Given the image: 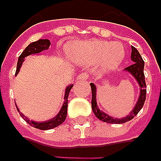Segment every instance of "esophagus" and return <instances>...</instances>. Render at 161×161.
<instances>
[{
  "mask_svg": "<svg viewBox=\"0 0 161 161\" xmlns=\"http://www.w3.org/2000/svg\"><path fill=\"white\" fill-rule=\"evenodd\" d=\"M87 79V75L86 73H82V74H80L78 77H77V80H84Z\"/></svg>",
  "mask_w": 161,
  "mask_h": 161,
  "instance_id": "esophagus-1",
  "label": "esophagus"
}]
</instances>
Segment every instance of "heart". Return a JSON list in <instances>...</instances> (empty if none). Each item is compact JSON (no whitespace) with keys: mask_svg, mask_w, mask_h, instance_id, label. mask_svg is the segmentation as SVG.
<instances>
[{"mask_svg":"<svg viewBox=\"0 0 161 161\" xmlns=\"http://www.w3.org/2000/svg\"><path fill=\"white\" fill-rule=\"evenodd\" d=\"M72 57L82 64H95L101 62L103 70L113 69L124 58V49L118 43L106 41H91L76 45L72 49Z\"/></svg>","mask_w":161,"mask_h":161,"instance_id":"obj_1","label":"heart"}]
</instances>
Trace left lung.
Masks as SVG:
<instances>
[{
    "instance_id": "obj_1",
    "label": "left lung",
    "mask_w": 161,
    "mask_h": 161,
    "mask_svg": "<svg viewBox=\"0 0 161 161\" xmlns=\"http://www.w3.org/2000/svg\"><path fill=\"white\" fill-rule=\"evenodd\" d=\"M131 61L133 64L130 66H128L124 69L125 71L130 73L131 75L133 76L136 80L140 87V94L139 97L137 102L136 103V105L131 110V112L127 116L124 118H114V117L109 116L104 112H103L97 106L96 99V93H97V87L93 83H91V88H92V108L94 114L96 115L97 118H98L100 120L104 121L106 123H110V124H122L125 122L129 121L136 116L141 109L142 106L144 104L145 99H146V82H145V76L143 73V69H144V61L142 60V56L140 55L138 51L136 50L134 47H131Z\"/></svg>"
}]
</instances>
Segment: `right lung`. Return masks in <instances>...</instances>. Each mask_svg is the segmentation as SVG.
<instances>
[{
  "label": "right lung",
  "instance_id": "1",
  "mask_svg": "<svg viewBox=\"0 0 161 161\" xmlns=\"http://www.w3.org/2000/svg\"><path fill=\"white\" fill-rule=\"evenodd\" d=\"M50 41L47 39H42L37 41V42H32L30 43L27 47L25 48L24 52L21 53V55L19 56V60H18V64H17V69L16 73H15V75H17L19 74V70H20V68H21L23 63H24V60L26 57L30 56V55H32V54H38V53H42L43 51L47 50L49 47H50ZM73 87V84L71 85H69L65 89V94H64V104H63L62 108L60 109V111L58 112V114H57L56 116L53 118V119H49V120H47V121H42V122H37L34 121L32 119H30L29 118H27L26 116H25L22 113L19 112V109H18V111L20 114V115L23 119H25V121L29 123L31 126H33L35 128H37V129H40V130H49V129H53V128H55L57 126H58L59 125H61L63 122L64 121L65 119H66V116H67V108H68V97H69V93L70 92L71 88ZM16 104V103H15ZM17 107V105H16Z\"/></svg>",
  "mask_w": 161,
  "mask_h": 161
}]
</instances>
